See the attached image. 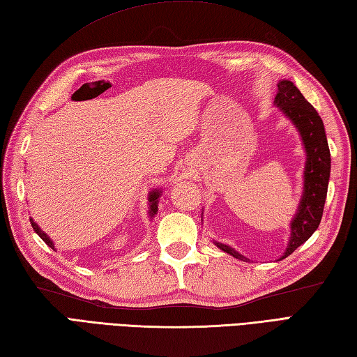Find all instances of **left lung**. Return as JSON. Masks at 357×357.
<instances>
[{
	"label": "left lung",
	"instance_id": "obj_1",
	"mask_svg": "<svg viewBox=\"0 0 357 357\" xmlns=\"http://www.w3.org/2000/svg\"><path fill=\"white\" fill-rule=\"evenodd\" d=\"M278 95L275 102L285 115L293 121L304 141L307 151V164L304 172V196H302L298 215L291 222V238L290 244L282 259L290 256L296 248L304 244L312 236L321 224L325 198H327L328 179H330V149L325 136L324 123L319 113L310 104L291 81H280L278 84ZM215 244L241 261H247V257L239 255L229 245Z\"/></svg>",
	"mask_w": 357,
	"mask_h": 357
}]
</instances>
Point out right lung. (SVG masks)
Instances as JSON below:
<instances>
[{"mask_svg":"<svg viewBox=\"0 0 357 357\" xmlns=\"http://www.w3.org/2000/svg\"><path fill=\"white\" fill-rule=\"evenodd\" d=\"M158 198H159V192H151V193H150V198H149V201H150V215H151V216H153V215L156 213V211H158ZM30 224H32L33 230L38 233V236H40V238H41V239H43V241L45 242V244H47L49 247H52V248H53V242L49 239L47 234L43 233L40 227H38V225L32 221V219H30Z\"/></svg>","mask_w":357,"mask_h":357,"instance_id":"1","label":"right lung"}]
</instances>
